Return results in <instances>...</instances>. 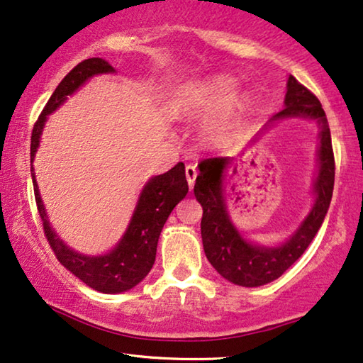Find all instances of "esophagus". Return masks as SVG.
<instances>
[{"instance_id": "1", "label": "esophagus", "mask_w": 363, "mask_h": 363, "mask_svg": "<svg viewBox=\"0 0 363 363\" xmlns=\"http://www.w3.org/2000/svg\"><path fill=\"white\" fill-rule=\"evenodd\" d=\"M186 177H187V182H189V187H194L195 179H197V168H195L194 164H187L186 166Z\"/></svg>"}]
</instances>
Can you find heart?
Here are the masks:
<instances>
[{"label": "heart", "mask_w": 363, "mask_h": 363, "mask_svg": "<svg viewBox=\"0 0 363 363\" xmlns=\"http://www.w3.org/2000/svg\"><path fill=\"white\" fill-rule=\"evenodd\" d=\"M238 80L215 76L187 84L174 101L176 113L182 118L215 116L210 125L213 135H224L238 128L239 119L249 106V96L238 95Z\"/></svg>", "instance_id": "1"}]
</instances>
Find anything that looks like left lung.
Returning a JSON list of instances; mask_svg holds the SVG:
<instances>
[{"label": "left lung", "instance_id": "obj_1", "mask_svg": "<svg viewBox=\"0 0 363 363\" xmlns=\"http://www.w3.org/2000/svg\"><path fill=\"white\" fill-rule=\"evenodd\" d=\"M297 118L315 121L320 129L313 179L315 202L308 215L284 242L278 245L254 244L235 228L224 197V177L231 158H208L199 164L200 174L195 181L194 195L203 208L200 224L203 250L213 268L233 284L258 287L278 279L307 250L330 208L335 187V155L330 125L318 99L298 84L294 76L287 77L284 109L276 113L250 143H255L263 130L279 121Z\"/></svg>", "mask_w": 363, "mask_h": 363}]
</instances>
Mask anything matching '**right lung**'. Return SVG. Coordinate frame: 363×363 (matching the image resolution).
Listing matches in <instances>:
<instances>
[{
  "label": "right lung",
  "instance_id": "obj_1",
  "mask_svg": "<svg viewBox=\"0 0 363 363\" xmlns=\"http://www.w3.org/2000/svg\"><path fill=\"white\" fill-rule=\"evenodd\" d=\"M114 72H116V69L103 57H90V60L79 62L61 80L53 95L50 96L47 106L43 108L38 121L33 125L30 139V172L33 192H35L40 218L43 221L45 235H47L51 249H53L62 267L91 289L105 292V294H119V292L129 291L150 273L155 257H157L161 229H163L174 206L189 192L184 163H177L174 168H171L164 174L150 177L139 194V200H137L134 213H132L123 238L111 250L101 255H85L71 249L51 228L43 200L40 197L35 169H33V160H35V153L40 147V137H42L45 123H47L50 114L55 113L67 100V96L76 94L91 77Z\"/></svg>",
  "mask_w": 363,
  "mask_h": 363
}]
</instances>
